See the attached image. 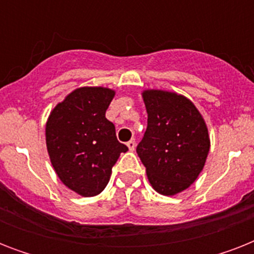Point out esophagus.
<instances>
[{
	"label": "esophagus",
	"mask_w": 254,
	"mask_h": 254,
	"mask_svg": "<svg viewBox=\"0 0 254 254\" xmlns=\"http://www.w3.org/2000/svg\"><path fill=\"white\" fill-rule=\"evenodd\" d=\"M127 147H129V150L133 151L135 149V139L134 138L130 139V141H129V142H127Z\"/></svg>",
	"instance_id": "obj_1"
}]
</instances>
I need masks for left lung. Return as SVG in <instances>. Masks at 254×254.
Returning a JSON list of instances; mask_svg holds the SVG:
<instances>
[{"mask_svg": "<svg viewBox=\"0 0 254 254\" xmlns=\"http://www.w3.org/2000/svg\"><path fill=\"white\" fill-rule=\"evenodd\" d=\"M147 127L137 146L157 192L171 196L189 189L204 167L209 151L208 129L187 97L174 92H142Z\"/></svg>", "mask_w": 254, "mask_h": 254, "instance_id": "left-lung-1", "label": "left lung"}]
</instances>
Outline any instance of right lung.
Masks as SVG:
<instances>
[{
  "mask_svg": "<svg viewBox=\"0 0 254 254\" xmlns=\"http://www.w3.org/2000/svg\"><path fill=\"white\" fill-rule=\"evenodd\" d=\"M113 97L109 88H77L54 108L46 124L51 165L59 179L81 196L99 195L120 154L127 151L105 117Z\"/></svg>",
  "mask_w": 254,
  "mask_h": 254,
  "instance_id": "add662e5",
  "label": "right lung"
}]
</instances>
